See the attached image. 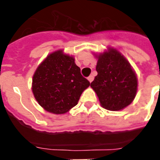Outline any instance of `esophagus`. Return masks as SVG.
<instances>
[{"instance_id":"esophagus-1","label":"esophagus","mask_w":160,"mask_h":160,"mask_svg":"<svg viewBox=\"0 0 160 160\" xmlns=\"http://www.w3.org/2000/svg\"><path fill=\"white\" fill-rule=\"evenodd\" d=\"M93 80H94V76H93V75H90V76L88 77V80H89L90 83L92 82Z\"/></svg>"}]
</instances>
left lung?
I'll return each mask as SVG.
<instances>
[{
	"instance_id": "obj_1",
	"label": "left lung",
	"mask_w": 160,
	"mask_h": 160,
	"mask_svg": "<svg viewBox=\"0 0 160 160\" xmlns=\"http://www.w3.org/2000/svg\"><path fill=\"white\" fill-rule=\"evenodd\" d=\"M98 75L90 86L105 109L116 111L131 104L137 92V78L128 60L114 49L98 56Z\"/></svg>"
}]
</instances>
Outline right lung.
Segmentation results:
<instances>
[{"label": "right lung", "instance_id": "obj_1", "mask_svg": "<svg viewBox=\"0 0 160 160\" xmlns=\"http://www.w3.org/2000/svg\"><path fill=\"white\" fill-rule=\"evenodd\" d=\"M90 81L83 77L72 56L62 51L51 53L39 65L32 91L39 105L53 114H65L78 104Z\"/></svg>", "mask_w": 160, "mask_h": 160}]
</instances>
